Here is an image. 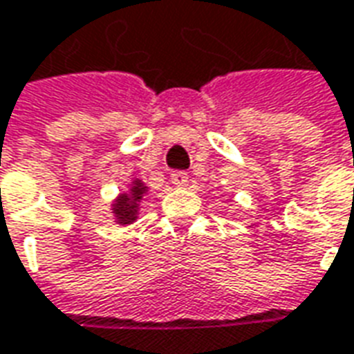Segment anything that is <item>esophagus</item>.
Instances as JSON below:
<instances>
[{"label": "esophagus", "instance_id": "obj_1", "mask_svg": "<svg viewBox=\"0 0 354 354\" xmlns=\"http://www.w3.org/2000/svg\"><path fill=\"white\" fill-rule=\"evenodd\" d=\"M171 183L175 187H185L189 183V175L185 171H173L171 173Z\"/></svg>", "mask_w": 354, "mask_h": 354}]
</instances>
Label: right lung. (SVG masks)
Instances as JSON below:
<instances>
[{
    "label": "right lung",
    "mask_w": 354,
    "mask_h": 354,
    "mask_svg": "<svg viewBox=\"0 0 354 354\" xmlns=\"http://www.w3.org/2000/svg\"><path fill=\"white\" fill-rule=\"evenodd\" d=\"M149 187H145V183L141 179H135L131 183L129 192H124L116 198V202L112 204V213L116 217L118 225H131L137 221L139 215V204H141L142 196L147 194Z\"/></svg>",
    "instance_id": "right-lung-1"
}]
</instances>
